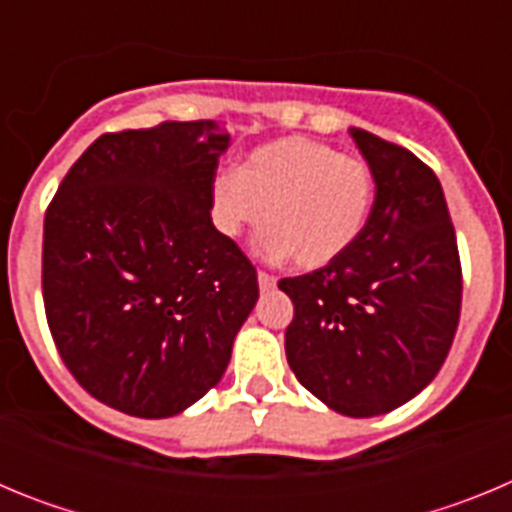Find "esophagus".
<instances>
[{"label": "esophagus", "mask_w": 512, "mask_h": 512, "mask_svg": "<svg viewBox=\"0 0 512 512\" xmlns=\"http://www.w3.org/2000/svg\"><path fill=\"white\" fill-rule=\"evenodd\" d=\"M259 287L264 289V292L266 289H274L277 287V277H271L269 271H259Z\"/></svg>", "instance_id": "1"}]
</instances>
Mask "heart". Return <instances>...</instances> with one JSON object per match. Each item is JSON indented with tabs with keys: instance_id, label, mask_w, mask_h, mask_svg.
<instances>
[{
	"instance_id": "1",
	"label": "heart",
	"mask_w": 512,
	"mask_h": 512,
	"mask_svg": "<svg viewBox=\"0 0 512 512\" xmlns=\"http://www.w3.org/2000/svg\"><path fill=\"white\" fill-rule=\"evenodd\" d=\"M374 207V174L364 158L328 143L282 138L256 148L238 174L217 176L212 215L230 238L256 228L261 253L320 269L354 246Z\"/></svg>"
}]
</instances>
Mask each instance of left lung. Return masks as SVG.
Wrapping results in <instances>:
<instances>
[{
    "label": "left lung",
    "mask_w": 512,
    "mask_h": 512,
    "mask_svg": "<svg viewBox=\"0 0 512 512\" xmlns=\"http://www.w3.org/2000/svg\"><path fill=\"white\" fill-rule=\"evenodd\" d=\"M374 174L356 243L279 282L295 305L287 361L305 390L348 418L390 413L441 369L461 310V264L438 176L408 148L351 128Z\"/></svg>",
    "instance_id": "1"
}]
</instances>
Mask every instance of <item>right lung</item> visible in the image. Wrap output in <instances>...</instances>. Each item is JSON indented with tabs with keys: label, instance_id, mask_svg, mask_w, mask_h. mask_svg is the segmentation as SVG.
<instances>
[{
	"label": "right lung",
	"instance_id": "right-lung-1",
	"mask_svg": "<svg viewBox=\"0 0 512 512\" xmlns=\"http://www.w3.org/2000/svg\"><path fill=\"white\" fill-rule=\"evenodd\" d=\"M228 146L212 120L104 133L45 210L48 328L76 382L120 413L200 400L259 300L256 269L210 217Z\"/></svg>",
	"mask_w": 512,
	"mask_h": 512
}]
</instances>
